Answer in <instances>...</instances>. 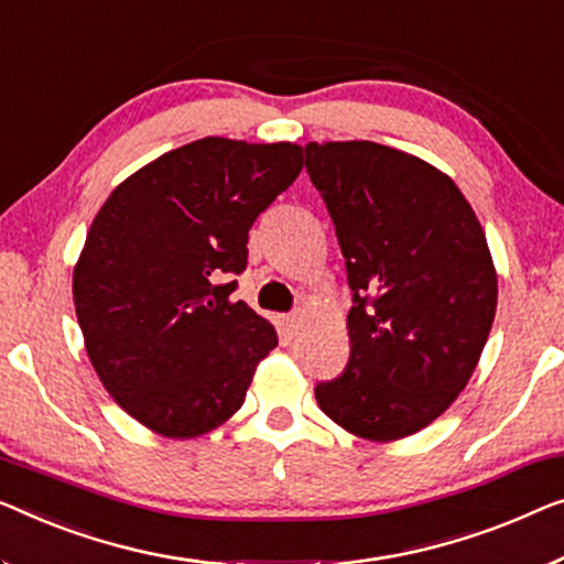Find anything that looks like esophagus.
<instances>
[{"label":"esophagus","mask_w":564,"mask_h":564,"mask_svg":"<svg viewBox=\"0 0 564 564\" xmlns=\"http://www.w3.org/2000/svg\"><path fill=\"white\" fill-rule=\"evenodd\" d=\"M281 324L289 334H296L301 329V324H304V318H301V314H289V316H283Z\"/></svg>","instance_id":"esophagus-1"}]
</instances>
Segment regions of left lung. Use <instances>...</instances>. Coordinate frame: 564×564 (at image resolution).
Listing matches in <instances>:
<instances>
[{"label":"left lung","instance_id":"left-lung-1","mask_svg":"<svg viewBox=\"0 0 564 564\" xmlns=\"http://www.w3.org/2000/svg\"><path fill=\"white\" fill-rule=\"evenodd\" d=\"M355 306L349 362L318 408L365 441L408 438L466 388L497 316V268L448 174L375 141L306 144Z\"/></svg>","mask_w":564,"mask_h":564}]
</instances>
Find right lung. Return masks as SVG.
I'll list each match as a JSON object with an SVG mask.
<instances>
[{
    "mask_svg": "<svg viewBox=\"0 0 564 564\" xmlns=\"http://www.w3.org/2000/svg\"><path fill=\"white\" fill-rule=\"evenodd\" d=\"M299 144L207 137L123 180L90 225L73 301L108 394L164 438H197L246 402L275 349L268 318L230 293L248 230L296 180Z\"/></svg>",
    "mask_w": 564,
    "mask_h": 564,
    "instance_id": "add662e5",
    "label": "right lung"
}]
</instances>
